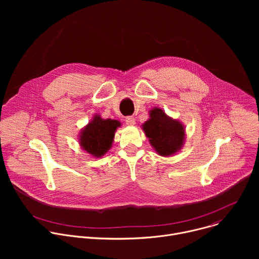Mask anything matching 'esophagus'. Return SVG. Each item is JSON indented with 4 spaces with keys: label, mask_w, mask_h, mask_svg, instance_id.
<instances>
[{
    "label": "esophagus",
    "mask_w": 259,
    "mask_h": 259,
    "mask_svg": "<svg viewBox=\"0 0 259 259\" xmlns=\"http://www.w3.org/2000/svg\"><path fill=\"white\" fill-rule=\"evenodd\" d=\"M125 121H126V124H127V125H129V126H133V125H135V118H134V117H132V116H128V117H126Z\"/></svg>",
    "instance_id": "esophagus-1"
}]
</instances>
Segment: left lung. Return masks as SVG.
<instances>
[{"label":"left lung","mask_w":259,"mask_h":259,"mask_svg":"<svg viewBox=\"0 0 259 259\" xmlns=\"http://www.w3.org/2000/svg\"><path fill=\"white\" fill-rule=\"evenodd\" d=\"M150 117V120L143 124V130L155 150L164 157L175 154L184 139L182 125L169 118L158 107L151 110Z\"/></svg>","instance_id":"8db88e82"}]
</instances>
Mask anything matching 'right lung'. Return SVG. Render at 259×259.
<instances>
[{
    "label": "right lung",
    "instance_id": "obj_1",
    "mask_svg": "<svg viewBox=\"0 0 259 259\" xmlns=\"http://www.w3.org/2000/svg\"><path fill=\"white\" fill-rule=\"evenodd\" d=\"M119 126L120 122L117 120H103L99 116H95L81 133L82 147L94 157L103 156L112 145L116 129Z\"/></svg>",
    "mask_w": 259,
    "mask_h": 259
}]
</instances>
